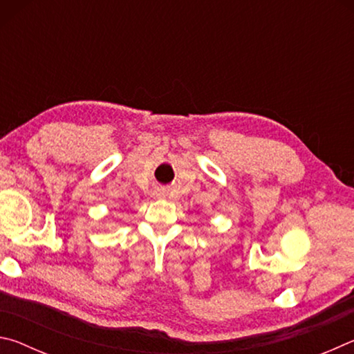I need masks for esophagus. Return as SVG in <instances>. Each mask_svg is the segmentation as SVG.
<instances>
[{
    "label": "esophagus",
    "mask_w": 354,
    "mask_h": 354,
    "mask_svg": "<svg viewBox=\"0 0 354 354\" xmlns=\"http://www.w3.org/2000/svg\"><path fill=\"white\" fill-rule=\"evenodd\" d=\"M156 196H159V198H162V196H165L164 190H158V192H156Z\"/></svg>",
    "instance_id": "1"
}]
</instances>
